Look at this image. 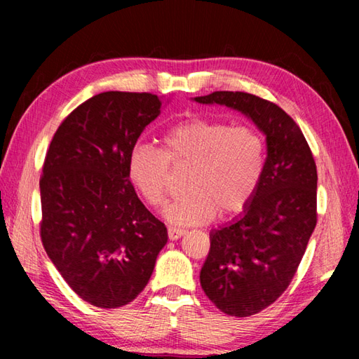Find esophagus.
I'll list each match as a JSON object with an SVG mask.
<instances>
[{"mask_svg": "<svg viewBox=\"0 0 359 359\" xmlns=\"http://www.w3.org/2000/svg\"><path fill=\"white\" fill-rule=\"evenodd\" d=\"M185 233H187V231L185 229H180V228H174V226H169L168 228V238L171 239V241L180 239Z\"/></svg>", "mask_w": 359, "mask_h": 359, "instance_id": "obj_1", "label": "esophagus"}]
</instances>
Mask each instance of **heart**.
Segmentation results:
<instances>
[{
    "label": "heart",
    "instance_id": "b5f03b06",
    "mask_svg": "<svg viewBox=\"0 0 359 359\" xmlns=\"http://www.w3.org/2000/svg\"><path fill=\"white\" fill-rule=\"evenodd\" d=\"M191 166L187 194L165 209L168 222L196 226L241 214L253 201L266 168V144L247 125L191 117L168 128L161 150L136 144L128 155V175L144 201L161 208L168 198L171 168Z\"/></svg>",
    "mask_w": 359,
    "mask_h": 359
}]
</instances>
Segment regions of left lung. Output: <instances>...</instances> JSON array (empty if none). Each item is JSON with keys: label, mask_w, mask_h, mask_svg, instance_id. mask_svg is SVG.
<instances>
[{"label": "left lung", "mask_w": 359, "mask_h": 359, "mask_svg": "<svg viewBox=\"0 0 359 359\" xmlns=\"http://www.w3.org/2000/svg\"><path fill=\"white\" fill-rule=\"evenodd\" d=\"M250 117L266 135L264 175L239 218L210 233L205 296L231 317L269 307L293 280L317 224V165L299 126L274 102L244 92L198 96Z\"/></svg>", "instance_id": "8db88e82"}]
</instances>
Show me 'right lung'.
<instances>
[{
  "label": "right lung",
  "instance_id": "right-lung-1",
  "mask_svg": "<svg viewBox=\"0 0 359 359\" xmlns=\"http://www.w3.org/2000/svg\"><path fill=\"white\" fill-rule=\"evenodd\" d=\"M161 101L104 92L66 117L39 180L41 241L76 294L101 309L126 306L149 283L168 242L130 182L128 155Z\"/></svg>",
  "mask_w": 359,
  "mask_h": 359
}]
</instances>
